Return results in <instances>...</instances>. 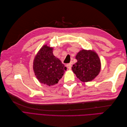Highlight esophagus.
<instances>
[{
	"instance_id": "esophagus-1",
	"label": "esophagus",
	"mask_w": 127,
	"mask_h": 127,
	"mask_svg": "<svg viewBox=\"0 0 127 127\" xmlns=\"http://www.w3.org/2000/svg\"><path fill=\"white\" fill-rule=\"evenodd\" d=\"M71 64H67V67L69 69H71Z\"/></svg>"
}]
</instances>
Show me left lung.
Returning a JSON list of instances; mask_svg holds the SVG:
<instances>
[{
    "mask_svg": "<svg viewBox=\"0 0 127 127\" xmlns=\"http://www.w3.org/2000/svg\"><path fill=\"white\" fill-rule=\"evenodd\" d=\"M77 62L73 64L72 70L82 82L92 81L99 74L101 62L97 55L94 51L82 50L76 56Z\"/></svg>",
    "mask_w": 127,
    "mask_h": 127,
    "instance_id": "left-lung-1",
    "label": "left lung"
}]
</instances>
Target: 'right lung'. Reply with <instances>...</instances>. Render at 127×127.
Instances as JSON below:
<instances>
[{
  "label": "right lung",
  "mask_w": 127,
  "mask_h": 127,
  "mask_svg": "<svg viewBox=\"0 0 127 127\" xmlns=\"http://www.w3.org/2000/svg\"><path fill=\"white\" fill-rule=\"evenodd\" d=\"M53 48L47 45L42 47L33 62V69L39 81L48 86L58 83L67 67L53 55Z\"/></svg>",
  "instance_id": "add662e5"
}]
</instances>
